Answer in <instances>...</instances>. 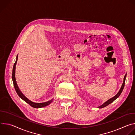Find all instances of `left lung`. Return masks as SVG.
Instances as JSON below:
<instances>
[{
  "label": "left lung",
  "instance_id": "8db88e82",
  "mask_svg": "<svg viewBox=\"0 0 135 135\" xmlns=\"http://www.w3.org/2000/svg\"><path fill=\"white\" fill-rule=\"evenodd\" d=\"M126 76H127V74L125 75V76H124V77L123 82L122 85V86H121V88H120V89L119 91L118 92V93L116 95H115V96H114L113 97H112V98L109 99V100H108L107 101H106V102H105L103 104H102V105H100V106H98V108H103V107H105L107 106V105H109V104H110V103H113V102L115 99H117V98L119 97V96H120V94H121V93H122V92L123 90L124 87V85H125V81H126Z\"/></svg>",
  "mask_w": 135,
  "mask_h": 135
}]
</instances>
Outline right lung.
<instances>
[{
	"label": "right lung",
	"instance_id": "add662e5",
	"mask_svg": "<svg viewBox=\"0 0 135 135\" xmlns=\"http://www.w3.org/2000/svg\"><path fill=\"white\" fill-rule=\"evenodd\" d=\"M17 58H18V54L16 56V59L15 62L14 63V66H13V72H12V80H13V84H14L15 90L17 94H18V95L22 100H23L25 102H26L27 103H28L29 105H30L31 107H32L33 108H42V107H45V106L50 105L53 102V99H52L51 100H50L49 101H47L46 102H44V103H34V102L30 100L29 99H28L26 97V96L22 93V92L21 91L20 89H19V88H18V86L17 84L16 79H15V68H16V65L17 61Z\"/></svg>",
	"mask_w": 135,
	"mask_h": 135
}]
</instances>
